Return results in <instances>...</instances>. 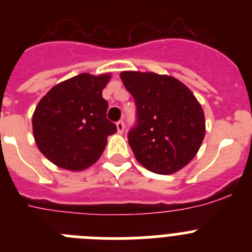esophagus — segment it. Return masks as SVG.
I'll list each match as a JSON object with an SVG mask.
<instances>
[{
	"mask_svg": "<svg viewBox=\"0 0 252 252\" xmlns=\"http://www.w3.org/2000/svg\"><path fill=\"white\" fill-rule=\"evenodd\" d=\"M116 127H117V132L119 133H122L125 131V124L124 121H119L117 124H116Z\"/></svg>",
	"mask_w": 252,
	"mask_h": 252,
	"instance_id": "34e87169",
	"label": "esophagus"
}]
</instances>
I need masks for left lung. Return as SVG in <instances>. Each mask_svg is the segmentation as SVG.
Returning <instances> with one entry per match:
<instances>
[{
    "label": "left lung",
    "instance_id": "1",
    "mask_svg": "<svg viewBox=\"0 0 252 252\" xmlns=\"http://www.w3.org/2000/svg\"><path fill=\"white\" fill-rule=\"evenodd\" d=\"M120 77L136 103L137 124L127 135L133 155L153 173H177L197 155L206 135L201 103L171 75L128 70Z\"/></svg>",
    "mask_w": 252,
    "mask_h": 252
}]
</instances>
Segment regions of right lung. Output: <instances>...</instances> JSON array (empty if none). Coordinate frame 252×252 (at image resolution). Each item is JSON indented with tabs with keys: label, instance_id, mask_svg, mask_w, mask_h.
<instances>
[{
	"label": "right lung",
	"instance_id": "add662e5",
	"mask_svg": "<svg viewBox=\"0 0 252 252\" xmlns=\"http://www.w3.org/2000/svg\"><path fill=\"white\" fill-rule=\"evenodd\" d=\"M110 79V73H82L54 86L40 99L32 132L39 150L53 164L78 171L99 159L107 137L117 131L107 120L108 102L102 97Z\"/></svg>",
	"mask_w": 252,
	"mask_h": 252
}]
</instances>
